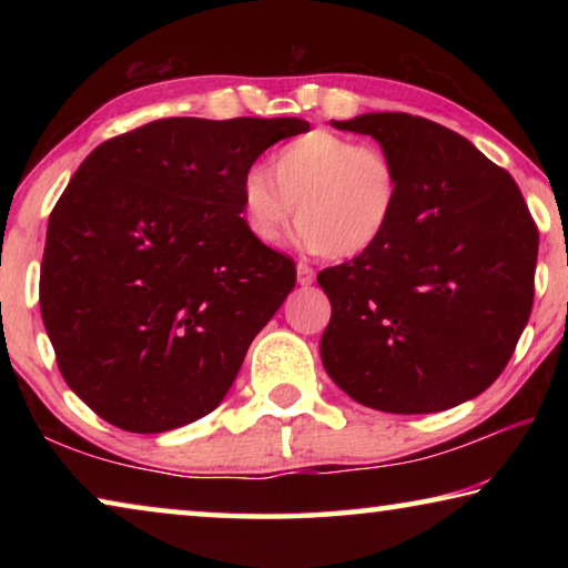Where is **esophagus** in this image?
I'll use <instances>...</instances> for the list:
<instances>
[{"label": "esophagus", "mask_w": 568, "mask_h": 568, "mask_svg": "<svg viewBox=\"0 0 568 568\" xmlns=\"http://www.w3.org/2000/svg\"><path fill=\"white\" fill-rule=\"evenodd\" d=\"M315 281V271L311 265L305 263H297V283L301 285H311Z\"/></svg>", "instance_id": "1"}]
</instances>
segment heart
<instances>
[{"instance_id": "1", "label": "heart", "mask_w": 568, "mask_h": 568, "mask_svg": "<svg viewBox=\"0 0 568 568\" xmlns=\"http://www.w3.org/2000/svg\"><path fill=\"white\" fill-rule=\"evenodd\" d=\"M271 174L250 170L240 182V213L257 243H281L293 215L305 243L335 261L371 253L390 233L400 175L378 145L311 130L275 152Z\"/></svg>"}]
</instances>
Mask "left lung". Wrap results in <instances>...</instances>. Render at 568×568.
I'll use <instances>...</instances> for the list:
<instances>
[{
  "instance_id": "8db88e82",
  "label": "left lung",
  "mask_w": 568,
  "mask_h": 568,
  "mask_svg": "<svg viewBox=\"0 0 568 568\" xmlns=\"http://www.w3.org/2000/svg\"><path fill=\"white\" fill-rule=\"evenodd\" d=\"M396 162L386 240L325 267L321 358L335 386L386 413H436L501 376L534 305L538 230L504 168L458 132L406 112L333 122Z\"/></svg>"
}]
</instances>
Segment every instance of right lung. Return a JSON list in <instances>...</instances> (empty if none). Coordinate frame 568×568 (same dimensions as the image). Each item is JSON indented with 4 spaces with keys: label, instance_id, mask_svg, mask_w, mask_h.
Listing matches in <instances>:
<instances>
[{
    "label": "right lung",
    "instance_id": "1",
    "mask_svg": "<svg viewBox=\"0 0 568 568\" xmlns=\"http://www.w3.org/2000/svg\"><path fill=\"white\" fill-rule=\"evenodd\" d=\"M297 118H168L94 148L50 215L40 307L62 378L112 426L220 406L295 263L247 233L240 182Z\"/></svg>",
    "mask_w": 568,
    "mask_h": 568
}]
</instances>
